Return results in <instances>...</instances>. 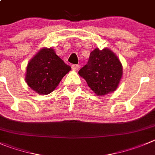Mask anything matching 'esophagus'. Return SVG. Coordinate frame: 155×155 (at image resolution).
<instances>
[{"label": "esophagus", "mask_w": 155, "mask_h": 155, "mask_svg": "<svg viewBox=\"0 0 155 155\" xmlns=\"http://www.w3.org/2000/svg\"><path fill=\"white\" fill-rule=\"evenodd\" d=\"M79 69V65H76V64L72 65V69H73V70H78Z\"/></svg>", "instance_id": "34e87169"}]
</instances>
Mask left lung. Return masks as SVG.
I'll use <instances>...</instances> for the list:
<instances>
[{
    "instance_id": "1",
    "label": "left lung",
    "mask_w": 155,
    "mask_h": 155,
    "mask_svg": "<svg viewBox=\"0 0 155 155\" xmlns=\"http://www.w3.org/2000/svg\"><path fill=\"white\" fill-rule=\"evenodd\" d=\"M79 75L87 82L89 87L99 96L113 92L118 89L123 75L121 61L110 49L91 52L89 61L79 71Z\"/></svg>"
}]
</instances>
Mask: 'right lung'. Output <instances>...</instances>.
I'll return each instance as SVG.
<instances>
[{"instance_id":"right-lung-1","label":"right lung","mask_w":155,"mask_h":155,"mask_svg":"<svg viewBox=\"0 0 155 155\" xmlns=\"http://www.w3.org/2000/svg\"><path fill=\"white\" fill-rule=\"evenodd\" d=\"M71 67L63 61L52 47H43L29 61L25 81L29 87L40 95L55 90Z\"/></svg>"}]
</instances>
